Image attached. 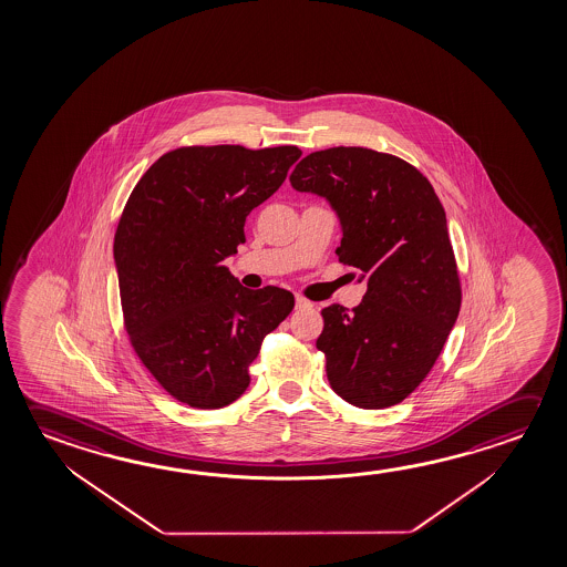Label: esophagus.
I'll use <instances>...</instances> for the list:
<instances>
[{
    "mask_svg": "<svg viewBox=\"0 0 567 567\" xmlns=\"http://www.w3.org/2000/svg\"><path fill=\"white\" fill-rule=\"evenodd\" d=\"M297 308L298 310H307V308H312V302L307 300V298L297 295Z\"/></svg>",
    "mask_w": 567,
    "mask_h": 567,
    "instance_id": "1",
    "label": "esophagus"
}]
</instances>
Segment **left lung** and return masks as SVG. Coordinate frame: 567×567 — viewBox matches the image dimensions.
Returning a JSON list of instances; mask_svg holds the SVG:
<instances>
[{"mask_svg":"<svg viewBox=\"0 0 567 567\" xmlns=\"http://www.w3.org/2000/svg\"><path fill=\"white\" fill-rule=\"evenodd\" d=\"M297 192L334 209L343 265L368 290L352 312L322 310L316 348L332 390L355 408L383 409L427 378L461 310V282L446 215L427 177L405 159L338 146L300 159Z\"/></svg>","mask_w":567,"mask_h":567,"instance_id":"1","label":"left lung"}]
</instances>
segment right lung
<instances>
[{
    "mask_svg": "<svg viewBox=\"0 0 567 567\" xmlns=\"http://www.w3.org/2000/svg\"><path fill=\"white\" fill-rule=\"evenodd\" d=\"M300 156L297 146L172 150L122 212L114 265L126 332L159 385L189 408L239 400L262 338L295 308L292 292L249 290L224 260Z\"/></svg>",
    "mask_w": 567,
    "mask_h": 567,
    "instance_id": "add662e5",
    "label": "right lung"
}]
</instances>
